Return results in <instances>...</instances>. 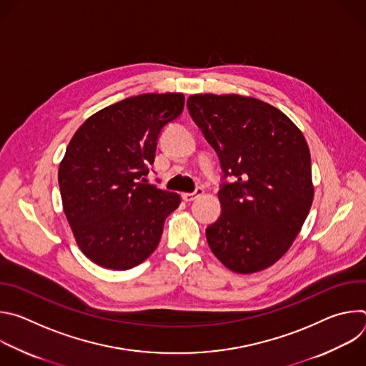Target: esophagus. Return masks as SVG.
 <instances>
[{
	"label": "esophagus",
	"instance_id": "esophagus-1",
	"mask_svg": "<svg viewBox=\"0 0 366 366\" xmlns=\"http://www.w3.org/2000/svg\"><path fill=\"white\" fill-rule=\"evenodd\" d=\"M202 194H204V189H202V188H197L194 192H184V194H182V199L187 201V202H189V201H194L197 197H199V195H202Z\"/></svg>",
	"mask_w": 366,
	"mask_h": 366
}]
</instances>
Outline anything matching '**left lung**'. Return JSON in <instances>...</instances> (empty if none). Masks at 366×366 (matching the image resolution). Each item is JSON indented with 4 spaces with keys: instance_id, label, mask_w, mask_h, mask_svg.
<instances>
[{
    "instance_id": "1",
    "label": "left lung",
    "mask_w": 366,
    "mask_h": 366,
    "mask_svg": "<svg viewBox=\"0 0 366 366\" xmlns=\"http://www.w3.org/2000/svg\"><path fill=\"white\" fill-rule=\"evenodd\" d=\"M191 117L233 182L219 191L222 214L205 230L214 256L233 272L272 267L291 247L315 198L310 149L278 109L237 94H194Z\"/></svg>"
}]
</instances>
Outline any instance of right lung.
Masks as SVG:
<instances>
[{
	"mask_svg": "<svg viewBox=\"0 0 366 366\" xmlns=\"http://www.w3.org/2000/svg\"><path fill=\"white\" fill-rule=\"evenodd\" d=\"M181 92L129 97L88 117L72 136L58 179L64 212L94 264L127 271L158 247L177 192L147 184L161 130L184 110Z\"/></svg>",
	"mask_w": 366,
	"mask_h": 366,
	"instance_id": "right-lung-1",
	"label": "right lung"
}]
</instances>
